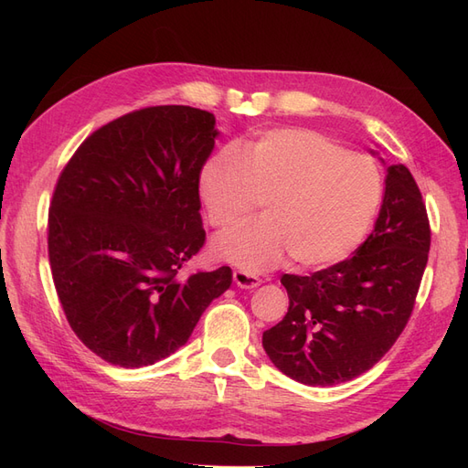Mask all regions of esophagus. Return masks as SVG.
<instances>
[{
  "label": "esophagus",
  "mask_w": 468,
  "mask_h": 468,
  "mask_svg": "<svg viewBox=\"0 0 468 468\" xmlns=\"http://www.w3.org/2000/svg\"><path fill=\"white\" fill-rule=\"evenodd\" d=\"M234 282L239 287V289H256L260 287L261 279L258 275H253L250 271H242V269H238V271H234Z\"/></svg>",
  "instance_id": "esophagus-1"
}]
</instances>
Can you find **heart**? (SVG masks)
<instances>
[{
  "label": "heart",
  "instance_id": "1",
  "mask_svg": "<svg viewBox=\"0 0 468 468\" xmlns=\"http://www.w3.org/2000/svg\"><path fill=\"white\" fill-rule=\"evenodd\" d=\"M208 222L229 230L263 203V218L220 236L215 253L246 271L285 261L322 269L347 258L369 232L382 179L365 154L306 129H273L210 158L199 176Z\"/></svg>",
  "mask_w": 468,
  "mask_h": 468
}]
</instances>
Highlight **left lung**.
<instances>
[{
    "instance_id": "8db88e82",
    "label": "left lung",
    "mask_w": 468,
    "mask_h": 468,
    "mask_svg": "<svg viewBox=\"0 0 468 468\" xmlns=\"http://www.w3.org/2000/svg\"><path fill=\"white\" fill-rule=\"evenodd\" d=\"M430 242L412 174L402 164L388 165L375 230L356 253L316 273L281 277L289 313L263 332L269 359L308 387L339 385L369 371L406 328Z\"/></svg>"
}]
</instances>
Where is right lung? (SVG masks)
Here are the masks:
<instances>
[{
    "instance_id": "1",
    "label": "right lung",
    "mask_w": 468,
    "mask_h": 468,
    "mask_svg": "<svg viewBox=\"0 0 468 468\" xmlns=\"http://www.w3.org/2000/svg\"><path fill=\"white\" fill-rule=\"evenodd\" d=\"M217 119L187 105L133 111L83 140L54 187L48 258L69 328L111 365L187 344L232 269L179 271L205 244L199 176Z\"/></svg>"
}]
</instances>
